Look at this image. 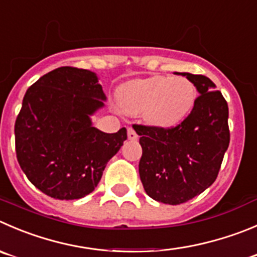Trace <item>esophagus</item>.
<instances>
[{
	"label": "esophagus",
	"mask_w": 257,
	"mask_h": 257,
	"mask_svg": "<svg viewBox=\"0 0 257 257\" xmlns=\"http://www.w3.org/2000/svg\"><path fill=\"white\" fill-rule=\"evenodd\" d=\"M127 138H128V140H131V141H135V140H138V134L135 133V130H134V128H127Z\"/></svg>",
	"instance_id": "obj_1"
}]
</instances>
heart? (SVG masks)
Returning <instances> with one entry per match:
<instances>
[{
  "label": "heart",
  "instance_id": "obj_1",
  "mask_svg": "<svg viewBox=\"0 0 257 257\" xmlns=\"http://www.w3.org/2000/svg\"><path fill=\"white\" fill-rule=\"evenodd\" d=\"M197 90L187 77L153 75L128 80L118 87L116 103L128 116H143L153 127L169 128L187 118Z\"/></svg>",
  "mask_w": 257,
  "mask_h": 257
}]
</instances>
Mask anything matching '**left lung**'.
<instances>
[{
  "instance_id": "1",
  "label": "left lung",
  "mask_w": 257,
  "mask_h": 257,
  "mask_svg": "<svg viewBox=\"0 0 257 257\" xmlns=\"http://www.w3.org/2000/svg\"><path fill=\"white\" fill-rule=\"evenodd\" d=\"M178 74L192 80L199 93L189 116L173 128L134 124L143 148L139 174L144 189L172 206L213 184L229 144L228 106L216 84L204 75Z\"/></svg>"
}]
</instances>
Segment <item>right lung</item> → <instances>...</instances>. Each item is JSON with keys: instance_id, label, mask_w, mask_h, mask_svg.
<instances>
[{"instance_id": "add662e5", "label": "right lung", "mask_w": 257, "mask_h": 257, "mask_svg": "<svg viewBox=\"0 0 257 257\" xmlns=\"http://www.w3.org/2000/svg\"><path fill=\"white\" fill-rule=\"evenodd\" d=\"M98 75L60 67L36 80L15 123L16 155L28 179L46 195L79 199L94 190L107 163L127 139L92 123L107 97Z\"/></svg>"}]
</instances>
